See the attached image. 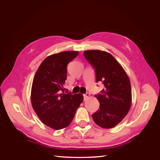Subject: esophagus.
I'll use <instances>...</instances> for the list:
<instances>
[{
	"instance_id": "esophagus-1",
	"label": "esophagus",
	"mask_w": 160,
	"mask_h": 160,
	"mask_svg": "<svg viewBox=\"0 0 160 160\" xmlns=\"http://www.w3.org/2000/svg\"><path fill=\"white\" fill-rule=\"evenodd\" d=\"M89 96H90V93H86L85 94H84V95H83V97H84V100L88 99V98H89Z\"/></svg>"
}]
</instances>
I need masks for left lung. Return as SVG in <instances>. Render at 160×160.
Masks as SVG:
<instances>
[{
	"mask_svg": "<svg viewBox=\"0 0 160 160\" xmlns=\"http://www.w3.org/2000/svg\"><path fill=\"white\" fill-rule=\"evenodd\" d=\"M84 55L95 69L96 81H102L104 85L101 93L95 95L100 106L92 117L101 128H114L126 116L132 105L129 77L122 66L108 52L89 50L84 51Z\"/></svg>",
	"mask_w": 160,
	"mask_h": 160,
	"instance_id": "left-lung-1",
	"label": "left lung"
}]
</instances>
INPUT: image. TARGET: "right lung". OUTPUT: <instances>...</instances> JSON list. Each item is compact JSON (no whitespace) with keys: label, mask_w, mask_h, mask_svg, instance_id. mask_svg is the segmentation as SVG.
Returning a JSON list of instances; mask_svg holds the SVG:
<instances>
[{"label":"right lung","mask_w":160,"mask_h":160,"mask_svg":"<svg viewBox=\"0 0 160 160\" xmlns=\"http://www.w3.org/2000/svg\"><path fill=\"white\" fill-rule=\"evenodd\" d=\"M78 54V51H69L48 56L34 77L31 95L32 108L43 123L55 130L68 126L83 101L81 93H64L67 66Z\"/></svg>","instance_id":"obj_1"}]
</instances>
